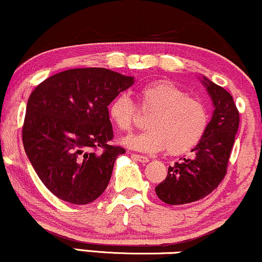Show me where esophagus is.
Wrapping results in <instances>:
<instances>
[{
    "label": "esophagus",
    "instance_id": "esophagus-1",
    "mask_svg": "<svg viewBox=\"0 0 262 262\" xmlns=\"http://www.w3.org/2000/svg\"><path fill=\"white\" fill-rule=\"evenodd\" d=\"M131 157L134 158V159H136V160L140 161V163H148V161H149V159H148L147 157L140 156V154H132Z\"/></svg>",
    "mask_w": 262,
    "mask_h": 262
}]
</instances>
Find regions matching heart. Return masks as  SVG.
Instances as JSON below:
<instances>
[{
    "mask_svg": "<svg viewBox=\"0 0 262 262\" xmlns=\"http://www.w3.org/2000/svg\"><path fill=\"white\" fill-rule=\"evenodd\" d=\"M138 105L153 112L147 131L122 140L126 147L170 156L188 153L200 143L209 128V109L203 101L189 97L185 90L167 80H157L138 90ZM136 106L127 95H119L108 105V116L118 130L128 132L134 126Z\"/></svg>",
    "mask_w": 262,
    "mask_h": 262,
    "instance_id": "b5f03b06",
    "label": "heart"
}]
</instances>
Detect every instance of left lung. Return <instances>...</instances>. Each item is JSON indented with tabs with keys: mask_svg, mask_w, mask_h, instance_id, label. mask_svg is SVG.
<instances>
[{
	"mask_svg": "<svg viewBox=\"0 0 262 262\" xmlns=\"http://www.w3.org/2000/svg\"><path fill=\"white\" fill-rule=\"evenodd\" d=\"M202 82L214 104L212 118L204 138L192 149L193 157L170 166L166 179L156 187L159 199L170 205L196 202L217 188L239 126V112L230 93L205 76Z\"/></svg>",
	"mask_w": 262,
	"mask_h": 262,
	"instance_id": "left-lung-1",
	"label": "left lung"
}]
</instances>
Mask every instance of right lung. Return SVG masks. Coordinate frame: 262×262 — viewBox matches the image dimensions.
Returning a JSON list of instances; mask_svg holds the SVG:
<instances>
[{"label": "right lung", "instance_id": "obj_1", "mask_svg": "<svg viewBox=\"0 0 262 262\" xmlns=\"http://www.w3.org/2000/svg\"><path fill=\"white\" fill-rule=\"evenodd\" d=\"M132 76L81 68L42 81L28 99L23 144L32 167L54 195L89 204L104 192L121 147L112 146L108 105L134 85Z\"/></svg>", "mask_w": 262, "mask_h": 262}]
</instances>
